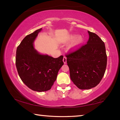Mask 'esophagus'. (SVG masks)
Here are the masks:
<instances>
[{
  "mask_svg": "<svg viewBox=\"0 0 120 120\" xmlns=\"http://www.w3.org/2000/svg\"><path fill=\"white\" fill-rule=\"evenodd\" d=\"M63 62H64V64H66L67 63V58L66 56H64V58H63Z\"/></svg>",
  "mask_w": 120,
  "mask_h": 120,
  "instance_id": "1",
  "label": "esophagus"
}]
</instances>
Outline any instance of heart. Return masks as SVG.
<instances>
[{
    "label": "heart",
    "instance_id": "1",
    "mask_svg": "<svg viewBox=\"0 0 120 120\" xmlns=\"http://www.w3.org/2000/svg\"><path fill=\"white\" fill-rule=\"evenodd\" d=\"M73 41L69 46V49L70 51H75L78 49L84 43L85 38L82 35L77 36V34H70L67 39L66 41L70 42Z\"/></svg>",
    "mask_w": 120,
    "mask_h": 120
}]
</instances>
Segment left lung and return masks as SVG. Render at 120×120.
Listing matches in <instances>:
<instances>
[{"label":"left lung","mask_w":120,"mask_h":120,"mask_svg":"<svg viewBox=\"0 0 120 120\" xmlns=\"http://www.w3.org/2000/svg\"><path fill=\"white\" fill-rule=\"evenodd\" d=\"M85 45L66 56L71 80L80 89H89L100 82L107 65L104 42L94 33L88 31Z\"/></svg>","instance_id":"8db88e82"}]
</instances>
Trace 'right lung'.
Listing matches in <instances>:
<instances>
[{
    "label": "right lung",
    "instance_id": "add662e5",
    "mask_svg": "<svg viewBox=\"0 0 120 120\" xmlns=\"http://www.w3.org/2000/svg\"><path fill=\"white\" fill-rule=\"evenodd\" d=\"M42 28L25 36L16 50V66L18 74L28 88L36 92L50 90L64 65L62 56L54 58L40 53L34 42Z\"/></svg>",
    "mask_w": 120,
    "mask_h": 120
}]
</instances>
